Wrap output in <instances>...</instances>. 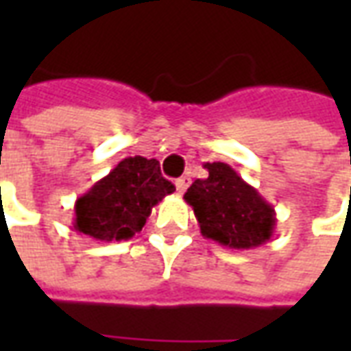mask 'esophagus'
I'll return each instance as SVG.
<instances>
[{
	"mask_svg": "<svg viewBox=\"0 0 351 351\" xmlns=\"http://www.w3.org/2000/svg\"><path fill=\"white\" fill-rule=\"evenodd\" d=\"M190 176H180V178H176V190L178 193H184V191L188 190V186H190Z\"/></svg>",
	"mask_w": 351,
	"mask_h": 351,
	"instance_id": "obj_1",
	"label": "esophagus"
}]
</instances>
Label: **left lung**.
<instances>
[{"instance_id":"1","label":"left lung","mask_w":351,"mask_h":351,"mask_svg":"<svg viewBox=\"0 0 351 351\" xmlns=\"http://www.w3.org/2000/svg\"><path fill=\"white\" fill-rule=\"evenodd\" d=\"M205 169L208 176L197 178L184 193L201 235L233 250H250L269 243L276 226L274 206L228 163H205Z\"/></svg>"}]
</instances>
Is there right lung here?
<instances>
[{"label":"right lung","mask_w":351,"mask_h":351,"mask_svg":"<svg viewBox=\"0 0 351 351\" xmlns=\"http://www.w3.org/2000/svg\"><path fill=\"white\" fill-rule=\"evenodd\" d=\"M173 191L175 186L161 176L160 161L125 158L77 199L73 229L101 243L128 241Z\"/></svg>","instance_id":"obj_1"}]
</instances>
